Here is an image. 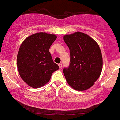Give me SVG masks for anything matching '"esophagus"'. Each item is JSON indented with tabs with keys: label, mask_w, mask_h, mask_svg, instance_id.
I'll use <instances>...</instances> for the list:
<instances>
[{
	"label": "esophagus",
	"mask_w": 120,
	"mask_h": 120,
	"mask_svg": "<svg viewBox=\"0 0 120 120\" xmlns=\"http://www.w3.org/2000/svg\"><path fill=\"white\" fill-rule=\"evenodd\" d=\"M58 66H59V67H60V69H61L62 67V64H58Z\"/></svg>",
	"instance_id": "obj_1"
}]
</instances>
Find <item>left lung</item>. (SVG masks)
<instances>
[{
    "mask_svg": "<svg viewBox=\"0 0 120 120\" xmlns=\"http://www.w3.org/2000/svg\"><path fill=\"white\" fill-rule=\"evenodd\" d=\"M63 39L70 54V66L63 70L67 82L77 91L90 88L102 70L100 46L94 39L82 32L65 35Z\"/></svg>",
    "mask_w": 120,
    "mask_h": 120,
    "instance_id": "obj_1",
    "label": "left lung"
}]
</instances>
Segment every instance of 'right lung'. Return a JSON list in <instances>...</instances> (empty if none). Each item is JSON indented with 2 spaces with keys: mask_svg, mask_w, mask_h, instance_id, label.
Returning <instances> with one entry per match:
<instances>
[{
  "mask_svg": "<svg viewBox=\"0 0 120 120\" xmlns=\"http://www.w3.org/2000/svg\"><path fill=\"white\" fill-rule=\"evenodd\" d=\"M56 38L54 34L40 32L28 37L20 45L16 60L18 70L22 79L30 87L44 86L52 73L59 69L49 51Z\"/></svg>",
  "mask_w": 120,
  "mask_h": 120,
  "instance_id": "right-lung-1",
  "label": "right lung"
}]
</instances>
